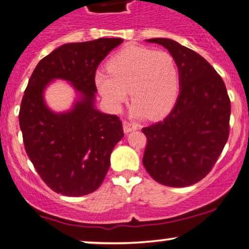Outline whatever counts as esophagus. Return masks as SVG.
I'll list each match as a JSON object with an SVG mask.
<instances>
[{
    "instance_id": "34e87169",
    "label": "esophagus",
    "mask_w": 249,
    "mask_h": 249,
    "mask_svg": "<svg viewBox=\"0 0 249 249\" xmlns=\"http://www.w3.org/2000/svg\"><path fill=\"white\" fill-rule=\"evenodd\" d=\"M138 125L135 124V123H130V122H126V120H124L123 122V129H124V132L125 133H129L131 131H135V130H138Z\"/></svg>"
}]
</instances>
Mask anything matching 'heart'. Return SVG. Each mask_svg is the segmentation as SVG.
<instances>
[{
  "mask_svg": "<svg viewBox=\"0 0 249 249\" xmlns=\"http://www.w3.org/2000/svg\"><path fill=\"white\" fill-rule=\"evenodd\" d=\"M98 92L113 111L126 102L127 91L135 102L132 114L160 118L174 108L179 93V72L169 52L129 46L107 61V72H97Z\"/></svg>",
  "mask_w": 249,
  "mask_h": 249,
  "instance_id": "b5f03b06",
  "label": "heart"
}]
</instances>
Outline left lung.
<instances>
[{"instance_id":"left-lung-1","label":"left lung","mask_w":249,"mask_h":249,"mask_svg":"<svg viewBox=\"0 0 249 249\" xmlns=\"http://www.w3.org/2000/svg\"><path fill=\"white\" fill-rule=\"evenodd\" d=\"M169 51L179 72V94L162 122L144 127V168L156 182L195 184L214 166L229 136L231 100L222 78L206 59L176 41L149 39Z\"/></svg>"}]
</instances>
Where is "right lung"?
Returning a JSON list of instances; mask_svg holds the SVG:
<instances>
[{
    "instance_id": "add662e5",
    "label": "right lung",
    "mask_w": 249,
    "mask_h": 249,
    "mask_svg": "<svg viewBox=\"0 0 249 249\" xmlns=\"http://www.w3.org/2000/svg\"><path fill=\"white\" fill-rule=\"evenodd\" d=\"M123 39L65 43L35 67L21 103L20 129L26 152L43 182L55 193L84 196L100 187L116 144L124 137L114 114L95 108L97 67ZM70 82L77 96L71 110L54 112L44 102L52 81Z\"/></svg>"
}]
</instances>
